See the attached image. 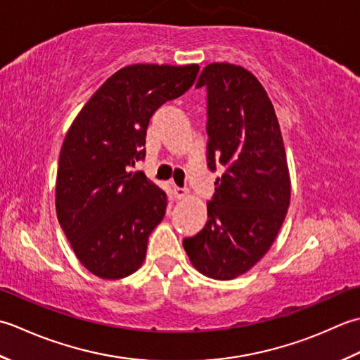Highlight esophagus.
Returning a JSON list of instances; mask_svg holds the SVG:
<instances>
[{
    "mask_svg": "<svg viewBox=\"0 0 360 360\" xmlns=\"http://www.w3.org/2000/svg\"><path fill=\"white\" fill-rule=\"evenodd\" d=\"M172 194H174V197L177 200H180V199H185V197L188 195V191L185 189V188H180V186H172Z\"/></svg>",
    "mask_w": 360,
    "mask_h": 360,
    "instance_id": "esophagus-1",
    "label": "esophagus"
}]
</instances>
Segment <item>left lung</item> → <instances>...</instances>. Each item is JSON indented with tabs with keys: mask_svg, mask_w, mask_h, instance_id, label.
I'll return each mask as SVG.
<instances>
[{
	"mask_svg": "<svg viewBox=\"0 0 360 360\" xmlns=\"http://www.w3.org/2000/svg\"><path fill=\"white\" fill-rule=\"evenodd\" d=\"M207 90V163L222 172L208 202V222L183 247L193 266L214 280L252 269L284 222L290 180L272 102L250 71L211 63L195 88Z\"/></svg>",
	"mask_w": 360,
	"mask_h": 360,
	"instance_id": "8db88e82",
	"label": "left lung"
}]
</instances>
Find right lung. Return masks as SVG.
I'll return each instance as SVG.
<instances>
[{"instance_id":"right-lung-1","label":"right lung","mask_w":360,"mask_h":360,"mask_svg":"<svg viewBox=\"0 0 360 360\" xmlns=\"http://www.w3.org/2000/svg\"><path fill=\"white\" fill-rule=\"evenodd\" d=\"M199 65H130L110 76L71 124L58 157L57 219L79 261L120 280L141 266L167 194L130 172L146 157L157 108L193 86Z\"/></svg>"}]
</instances>
